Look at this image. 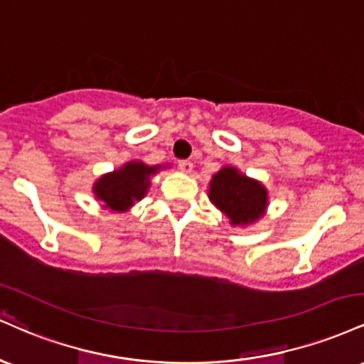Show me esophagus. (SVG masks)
I'll return each instance as SVG.
<instances>
[{
	"label": "esophagus",
	"instance_id": "obj_1",
	"mask_svg": "<svg viewBox=\"0 0 364 364\" xmlns=\"http://www.w3.org/2000/svg\"><path fill=\"white\" fill-rule=\"evenodd\" d=\"M178 166H179V169H181L183 173H186V174H190L191 169H193V162H191V161H179Z\"/></svg>",
	"mask_w": 364,
	"mask_h": 364
}]
</instances>
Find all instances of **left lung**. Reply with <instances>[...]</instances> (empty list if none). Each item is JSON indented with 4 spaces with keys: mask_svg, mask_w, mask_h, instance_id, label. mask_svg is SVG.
Segmentation results:
<instances>
[{
    "mask_svg": "<svg viewBox=\"0 0 364 364\" xmlns=\"http://www.w3.org/2000/svg\"><path fill=\"white\" fill-rule=\"evenodd\" d=\"M208 198L232 225H250L265 214L269 191L257 179L225 166L212 176Z\"/></svg>",
    "mask_w": 364,
    "mask_h": 364,
    "instance_id": "8db88e82",
    "label": "left lung"
}]
</instances>
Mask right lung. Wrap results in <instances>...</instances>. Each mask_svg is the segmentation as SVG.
Returning a JSON list of instances; mask_svg holds the SVG:
<instances>
[{
    "label": "right lung",
    "mask_w": 364,
    "mask_h": 364,
    "mask_svg": "<svg viewBox=\"0 0 364 364\" xmlns=\"http://www.w3.org/2000/svg\"><path fill=\"white\" fill-rule=\"evenodd\" d=\"M161 166H147L144 162L132 161L123 168L104 174L94 183V195L101 200L104 208L112 212H127L147 195L150 176L157 173Z\"/></svg>",
    "instance_id": "obj_1"
}]
</instances>
